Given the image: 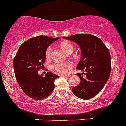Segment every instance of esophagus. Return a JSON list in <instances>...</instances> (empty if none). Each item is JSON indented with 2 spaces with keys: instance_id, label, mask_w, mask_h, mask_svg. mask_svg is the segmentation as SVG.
Wrapping results in <instances>:
<instances>
[{
  "instance_id": "esophagus-1",
  "label": "esophagus",
  "mask_w": 126,
  "mask_h": 126,
  "mask_svg": "<svg viewBox=\"0 0 126 126\" xmlns=\"http://www.w3.org/2000/svg\"><path fill=\"white\" fill-rule=\"evenodd\" d=\"M61 77H70V75H63V76H61Z\"/></svg>"
}]
</instances>
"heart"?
<instances>
[{"label":"heart","mask_w":126,"mask_h":126,"mask_svg":"<svg viewBox=\"0 0 126 126\" xmlns=\"http://www.w3.org/2000/svg\"><path fill=\"white\" fill-rule=\"evenodd\" d=\"M59 47L67 54H70L74 50V46L71 42L68 41H63L59 43ZM52 47L49 46L46 49V59H49L51 56ZM73 65L71 63H54L50 65V70L55 74L59 75L67 74L73 68Z\"/></svg>","instance_id":"obj_1"}]
</instances>
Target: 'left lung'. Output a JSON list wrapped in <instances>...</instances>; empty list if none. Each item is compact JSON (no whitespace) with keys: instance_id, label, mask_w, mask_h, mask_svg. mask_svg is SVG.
<instances>
[{"instance_id":"8db88e82","label":"left lung","mask_w":126,"mask_h":126,"mask_svg":"<svg viewBox=\"0 0 126 126\" xmlns=\"http://www.w3.org/2000/svg\"><path fill=\"white\" fill-rule=\"evenodd\" d=\"M80 46L81 59L77 67L83 74H77L80 79L78 86L72 89L73 94L82 99L87 100L97 95L108 81L111 73V55L108 49L99 38L90 34H78L64 37Z\"/></svg>"}]
</instances>
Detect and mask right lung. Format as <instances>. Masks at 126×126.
<instances>
[{
	"label": "right lung",
	"instance_id": "1",
	"mask_svg": "<svg viewBox=\"0 0 126 126\" xmlns=\"http://www.w3.org/2000/svg\"><path fill=\"white\" fill-rule=\"evenodd\" d=\"M59 39L46 36L31 38L21 45L14 58L16 81L25 94L33 99L42 100L49 96L55 88V80L59 77L50 72L45 77L38 74L44 67L46 49Z\"/></svg>",
	"mask_w": 126,
	"mask_h": 126
}]
</instances>
